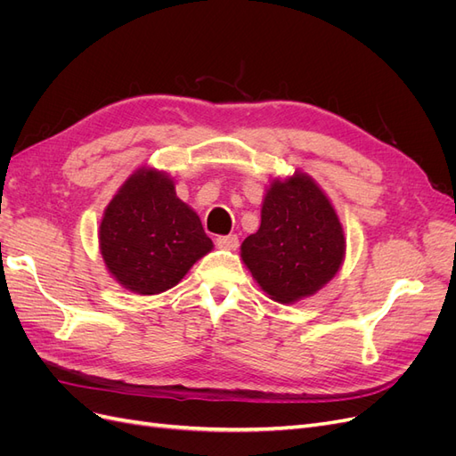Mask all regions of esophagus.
Returning a JSON list of instances; mask_svg holds the SVG:
<instances>
[{
    "instance_id": "34e87169",
    "label": "esophagus",
    "mask_w": 456,
    "mask_h": 456,
    "mask_svg": "<svg viewBox=\"0 0 456 456\" xmlns=\"http://www.w3.org/2000/svg\"><path fill=\"white\" fill-rule=\"evenodd\" d=\"M216 245L220 247V249H226V251H236L238 245H240V240L238 236H220L216 238Z\"/></svg>"
}]
</instances>
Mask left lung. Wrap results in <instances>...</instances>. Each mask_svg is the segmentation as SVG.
Listing matches in <instances>:
<instances>
[{"label": "left lung", "mask_w": 456, "mask_h": 456, "mask_svg": "<svg viewBox=\"0 0 456 456\" xmlns=\"http://www.w3.org/2000/svg\"><path fill=\"white\" fill-rule=\"evenodd\" d=\"M346 238L333 203L308 173L272 178L260 228L241 243V260L272 300L293 305L338 273Z\"/></svg>", "instance_id": "left-lung-1"}]
</instances>
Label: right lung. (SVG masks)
I'll list each match as a JSON object with an SVG mask.
<instances>
[{
  "instance_id": "1",
  "label": "right lung",
  "mask_w": 456,
  "mask_h": 456,
  "mask_svg": "<svg viewBox=\"0 0 456 456\" xmlns=\"http://www.w3.org/2000/svg\"><path fill=\"white\" fill-rule=\"evenodd\" d=\"M99 247L110 275L134 295H159L213 251L198 213L156 167L136 169L106 205Z\"/></svg>"
}]
</instances>
